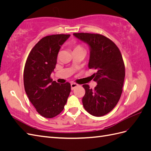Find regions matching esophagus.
<instances>
[{"mask_svg": "<svg viewBox=\"0 0 151 151\" xmlns=\"http://www.w3.org/2000/svg\"><path fill=\"white\" fill-rule=\"evenodd\" d=\"M78 84H76V83H71V84H70V86H71V89L72 90H74L76 88H77V87H78Z\"/></svg>", "mask_w": 151, "mask_h": 151, "instance_id": "esophagus-1", "label": "esophagus"}]
</instances>
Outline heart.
Returning a JSON list of instances; mask_svg holds the SVG:
<instances>
[{
  "instance_id": "b5f03b06",
  "label": "heart",
  "mask_w": 151,
  "mask_h": 151,
  "mask_svg": "<svg viewBox=\"0 0 151 151\" xmlns=\"http://www.w3.org/2000/svg\"><path fill=\"white\" fill-rule=\"evenodd\" d=\"M83 50V49L81 46H79V45H77V46H76L74 47V50Z\"/></svg>"
}]
</instances>
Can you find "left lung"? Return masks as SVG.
I'll use <instances>...</instances> for the list:
<instances>
[{"label":"left lung","instance_id":"left-lung-1","mask_svg":"<svg viewBox=\"0 0 151 151\" xmlns=\"http://www.w3.org/2000/svg\"><path fill=\"white\" fill-rule=\"evenodd\" d=\"M89 47L88 67L96 70L93 75L97 85L94 89L83 86L86 93L83 106L91 115L101 116L110 112L118 103L125 79V65L120 50L111 40L99 34L74 33Z\"/></svg>","mask_w":151,"mask_h":151}]
</instances>
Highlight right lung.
<instances>
[{
	"label": "right lung",
	"instance_id": "1",
	"mask_svg": "<svg viewBox=\"0 0 151 151\" xmlns=\"http://www.w3.org/2000/svg\"><path fill=\"white\" fill-rule=\"evenodd\" d=\"M70 35H53L41 39L31 50L24 70L26 93L36 111L51 118L64 108L70 93V84L53 81L50 75L57 64L62 45Z\"/></svg>",
	"mask_w": 151,
	"mask_h": 151
}]
</instances>
